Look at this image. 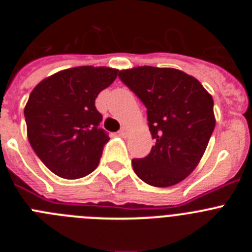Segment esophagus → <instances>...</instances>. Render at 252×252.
I'll list each match as a JSON object with an SVG mask.
<instances>
[{"label":"esophagus","instance_id":"34e87169","mask_svg":"<svg viewBox=\"0 0 252 252\" xmlns=\"http://www.w3.org/2000/svg\"><path fill=\"white\" fill-rule=\"evenodd\" d=\"M119 135L121 137H126V136H127V131H126V128H121V130L119 131Z\"/></svg>","mask_w":252,"mask_h":252}]
</instances>
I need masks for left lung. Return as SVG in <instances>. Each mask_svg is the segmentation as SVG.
I'll list each match as a JSON object with an SVG mask.
<instances>
[{"instance_id":"left-lung-1","label":"left lung","mask_w":252,"mask_h":252,"mask_svg":"<svg viewBox=\"0 0 252 252\" xmlns=\"http://www.w3.org/2000/svg\"><path fill=\"white\" fill-rule=\"evenodd\" d=\"M119 77L145 104L155 140L148 157L132 160L133 171L153 187L179 183L198 165L215 130L212 95L174 68L137 66Z\"/></svg>"}]
</instances>
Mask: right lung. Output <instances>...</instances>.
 I'll list each match as a JSON object with an SVG mask.
<instances>
[{
	"mask_svg": "<svg viewBox=\"0 0 252 252\" xmlns=\"http://www.w3.org/2000/svg\"><path fill=\"white\" fill-rule=\"evenodd\" d=\"M119 70L75 66L45 78L30 93L24 110L28 137L44 165L58 177L78 179L92 173L110 137L99 128L94 106Z\"/></svg>",
	"mask_w": 252,
	"mask_h": 252,
	"instance_id": "1",
	"label": "right lung"
}]
</instances>
